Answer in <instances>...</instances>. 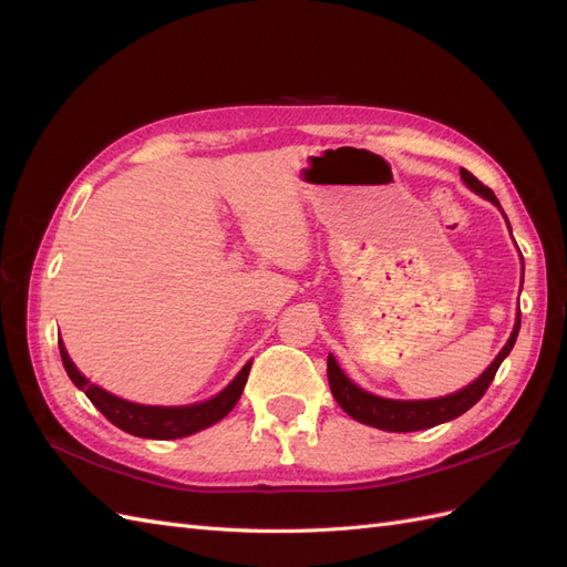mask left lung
I'll list each match as a JSON object with an SVG mask.
<instances>
[{"label": "left lung", "instance_id": "obj_1", "mask_svg": "<svg viewBox=\"0 0 567 567\" xmlns=\"http://www.w3.org/2000/svg\"><path fill=\"white\" fill-rule=\"evenodd\" d=\"M461 179L466 182L471 192L487 198L489 203L496 205V208H502L499 200H496V196L492 194V188H487L477 177H473L468 169L461 167ZM518 331H520V310H518L516 326H513V331H511V338L506 340V346L502 348L499 354L494 357V362L483 371V375L475 379L471 385L461 388L458 392L447 394V398H435V400H385V398H379V394H371L359 385H354L348 375L342 373L333 354H329V362H326V373H329V385H331L336 402L354 421L381 427V431H390V433L425 431V427L447 423L461 414H466V411L480 398H483L489 383L494 381L496 371H499L502 362L508 357L513 346H516Z\"/></svg>", "mask_w": 567, "mask_h": 567}]
</instances>
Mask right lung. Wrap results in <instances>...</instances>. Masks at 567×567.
<instances>
[{
  "label": "right lung",
  "instance_id": "right-lung-1",
  "mask_svg": "<svg viewBox=\"0 0 567 567\" xmlns=\"http://www.w3.org/2000/svg\"><path fill=\"white\" fill-rule=\"evenodd\" d=\"M61 350V362L65 367V373L71 375V381L87 394L90 402L104 414L120 431H125L136 437H148V440H177L194 435L203 427H208L217 421L225 419L229 411L236 406L238 398L246 388L250 364L248 362L241 371H238L236 379L221 390L215 398L198 402V404H186V406H148V404H134L123 398H115V394L106 392L90 383L73 364V359L68 357L63 340H59Z\"/></svg>",
  "mask_w": 567,
  "mask_h": 567
}]
</instances>
